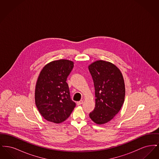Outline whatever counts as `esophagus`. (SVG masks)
<instances>
[{"mask_svg":"<svg viewBox=\"0 0 159 159\" xmlns=\"http://www.w3.org/2000/svg\"><path fill=\"white\" fill-rule=\"evenodd\" d=\"M83 103V100H80V101H78L77 102V104L78 105V106H79V105H81V104H82Z\"/></svg>","mask_w":159,"mask_h":159,"instance_id":"1","label":"esophagus"}]
</instances>
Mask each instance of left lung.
Masks as SVG:
<instances>
[{"label": "left lung", "instance_id": "obj_1", "mask_svg": "<svg viewBox=\"0 0 159 159\" xmlns=\"http://www.w3.org/2000/svg\"><path fill=\"white\" fill-rule=\"evenodd\" d=\"M95 91V107L89 114L91 120L103 125L119 112L125 101V86L122 73L114 64L98 60L88 66Z\"/></svg>", "mask_w": 159, "mask_h": 159}]
</instances>
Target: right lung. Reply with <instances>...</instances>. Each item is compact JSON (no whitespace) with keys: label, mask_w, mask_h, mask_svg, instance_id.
Here are the masks:
<instances>
[{"label":"right lung","mask_w":159,"mask_h":159,"mask_svg":"<svg viewBox=\"0 0 159 159\" xmlns=\"http://www.w3.org/2000/svg\"><path fill=\"white\" fill-rule=\"evenodd\" d=\"M74 67L68 60L53 61L45 65L38 76L34 98L39 112L48 121L61 123L74 110L67 78Z\"/></svg>","instance_id":"obj_1"}]
</instances>
